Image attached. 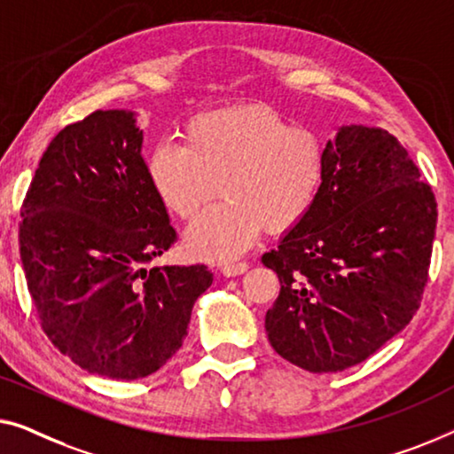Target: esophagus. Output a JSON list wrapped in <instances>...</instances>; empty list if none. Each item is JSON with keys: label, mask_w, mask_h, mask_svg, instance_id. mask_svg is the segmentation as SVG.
Instances as JSON below:
<instances>
[{"label": "esophagus", "mask_w": 454, "mask_h": 454, "mask_svg": "<svg viewBox=\"0 0 454 454\" xmlns=\"http://www.w3.org/2000/svg\"><path fill=\"white\" fill-rule=\"evenodd\" d=\"M248 270V263L247 261H239V263H224L220 267V271L224 273L226 278H234V276H240V273H245Z\"/></svg>", "instance_id": "1"}]
</instances>
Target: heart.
<instances>
[{
    "label": "heart",
    "instance_id": "b5f03b06",
    "mask_svg": "<svg viewBox=\"0 0 454 454\" xmlns=\"http://www.w3.org/2000/svg\"><path fill=\"white\" fill-rule=\"evenodd\" d=\"M327 172L321 137L265 106L220 108L184 125L183 145L158 144L145 175L172 215L191 220L222 200L184 232L191 254L228 261L245 253L261 230L286 232L315 206Z\"/></svg>",
    "mask_w": 454,
    "mask_h": 454
}]
</instances>
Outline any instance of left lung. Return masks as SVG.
Returning <instances> with one entry per match:
<instances>
[{
    "mask_svg": "<svg viewBox=\"0 0 454 454\" xmlns=\"http://www.w3.org/2000/svg\"><path fill=\"white\" fill-rule=\"evenodd\" d=\"M306 218L261 261L278 273L271 348L309 372L356 366L403 331L421 302L436 200L397 137L343 125Z\"/></svg>",
    "mask_w": 454,
    "mask_h": 454,
    "instance_id": "left-lung-1",
    "label": "left lung"
}]
</instances>
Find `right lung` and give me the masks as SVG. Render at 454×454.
<instances>
[{"mask_svg": "<svg viewBox=\"0 0 454 454\" xmlns=\"http://www.w3.org/2000/svg\"><path fill=\"white\" fill-rule=\"evenodd\" d=\"M136 113L97 111L53 137L22 203L20 257L43 331L90 374L144 379L183 346L206 265L152 267L176 240Z\"/></svg>", "mask_w": 454, "mask_h": 454, "instance_id": "right-lung-1", "label": "right lung"}]
</instances>
